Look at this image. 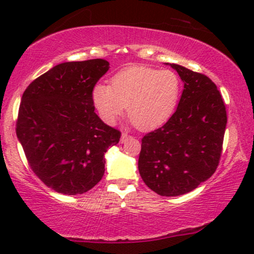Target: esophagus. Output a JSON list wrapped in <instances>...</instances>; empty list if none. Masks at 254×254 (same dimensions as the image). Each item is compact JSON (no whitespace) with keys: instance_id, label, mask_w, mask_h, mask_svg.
Instances as JSON below:
<instances>
[{"instance_id":"obj_1","label":"esophagus","mask_w":254,"mask_h":254,"mask_svg":"<svg viewBox=\"0 0 254 254\" xmlns=\"http://www.w3.org/2000/svg\"><path fill=\"white\" fill-rule=\"evenodd\" d=\"M131 136L130 135H128V134H126V133H123L121 134V138H120V142L121 143H125V142H126L128 138H130Z\"/></svg>"}]
</instances>
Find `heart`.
Listing matches in <instances>:
<instances>
[{
	"label": "heart",
	"mask_w": 254,
	"mask_h": 254,
	"mask_svg": "<svg viewBox=\"0 0 254 254\" xmlns=\"http://www.w3.org/2000/svg\"><path fill=\"white\" fill-rule=\"evenodd\" d=\"M182 82L170 69L131 65L117 72L111 85L97 84L92 102L104 123L112 125L124 113L137 129H155L170 119L178 105Z\"/></svg>",
	"instance_id": "heart-1"
}]
</instances>
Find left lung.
<instances>
[{
  "label": "left lung",
  "instance_id": "obj_1",
  "mask_svg": "<svg viewBox=\"0 0 254 254\" xmlns=\"http://www.w3.org/2000/svg\"><path fill=\"white\" fill-rule=\"evenodd\" d=\"M184 82L178 107L164 126L142 138L138 171L162 196L196 189L216 171L227 111L217 86L206 75L170 64Z\"/></svg>",
  "mask_w": 254,
  "mask_h": 254
}]
</instances>
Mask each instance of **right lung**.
Instances as JSON below:
<instances>
[{"instance_id":"add662e5","label":"right lung","mask_w":254,"mask_h":254,"mask_svg":"<svg viewBox=\"0 0 254 254\" xmlns=\"http://www.w3.org/2000/svg\"><path fill=\"white\" fill-rule=\"evenodd\" d=\"M109 68L103 59L64 62L23 93L17 137L30 168L55 192L76 195L96 186L105 172L104 155L120 140L92 102V90Z\"/></svg>"}]
</instances>
